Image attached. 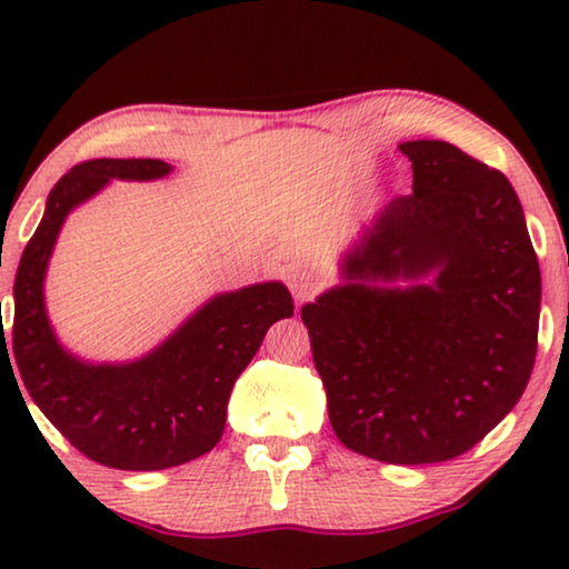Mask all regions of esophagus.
Instances as JSON below:
<instances>
[{
    "label": "esophagus",
    "mask_w": 569,
    "mask_h": 569,
    "mask_svg": "<svg viewBox=\"0 0 569 569\" xmlns=\"http://www.w3.org/2000/svg\"><path fill=\"white\" fill-rule=\"evenodd\" d=\"M289 289L293 293V299L302 305V302H307V299H312L318 291H321V280L307 270H293L289 276Z\"/></svg>",
    "instance_id": "esophagus-1"
}]
</instances>
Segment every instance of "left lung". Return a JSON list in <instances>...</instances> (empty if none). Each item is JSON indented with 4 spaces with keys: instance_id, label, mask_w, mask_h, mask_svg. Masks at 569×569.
Listing matches in <instances>:
<instances>
[{
    "instance_id": "8db88e82",
    "label": "left lung",
    "mask_w": 569,
    "mask_h": 569,
    "mask_svg": "<svg viewBox=\"0 0 569 569\" xmlns=\"http://www.w3.org/2000/svg\"><path fill=\"white\" fill-rule=\"evenodd\" d=\"M398 149L411 194L377 213L345 257L348 283L305 305L302 321L337 439L426 466L468 452L525 393L540 267L506 176L447 141Z\"/></svg>"
}]
</instances>
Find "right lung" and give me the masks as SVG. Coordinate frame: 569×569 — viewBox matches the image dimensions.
I'll return each instance as SVG.
<instances>
[{"label": "right lung", "mask_w": 569, "mask_h": 569, "mask_svg": "<svg viewBox=\"0 0 569 569\" xmlns=\"http://www.w3.org/2000/svg\"><path fill=\"white\" fill-rule=\"evenodd\" d=\"M168 173L162 160L101 158L61 176L16 272L12 352L4 335L0 339V358L13 356L10 371H21L39 411L71 447L120 471H162L211 452L224 433L234 380L267 329L293 316L289 289L270 280L217 293L139 361L88 363L58 345L42 286L69 211L112 179L152 181Z\"/></svg>", "instance_id": "obj_1"}]
</instances>
